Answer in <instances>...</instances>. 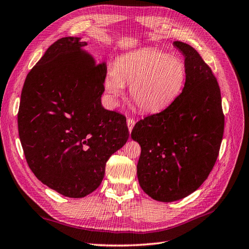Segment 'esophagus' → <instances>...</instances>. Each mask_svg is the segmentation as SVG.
<instances>
[{"instance_id": "34e87169", "label": "esophagus", "mask_w": 249, "mask_h": 249, "mask_svg": "<svg viewBox=\"0 0 249 249\" xmlns=\"http://www.w3.org/2000/svg\"><path fill=\"white\" fill-rule=\"evenodd\" d=\"M126 124H128V129L131 132L133 130V128H134V125H135V120L133 118H128V119H126Z\"/></svg>"}]
</instances>
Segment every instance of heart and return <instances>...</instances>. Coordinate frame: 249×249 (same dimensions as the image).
Wrapping results in <instances>:
<instances>
[{"mask_svg":"<svg viewBox=\"0 0 249 249\" xmlns=\"http://www.w3.org/2000/svg\"><path fill=\"white\" fill-rule=\"evenodd\" d=\"M186 64L156 48H142L120 56L107 72L105 92L111 104H117L124 84L129 95L143 112L155 113L170 106L183 92Z\"/></svg>","mask_w":249,"mask_h":249,"instance_id":"obj_1","label":"heart"}]
</instances>
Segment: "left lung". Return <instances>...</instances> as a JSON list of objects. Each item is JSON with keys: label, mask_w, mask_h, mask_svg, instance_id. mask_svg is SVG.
I'll use <instances>...</instances> for the list:
<instances>
[{"label": "left lung", "mask_w": 249, "mask_h": 249, "mask_svg": "<svg viewBox=\"0 0 249 249\" xmlns=\"http://www.w3.org/2000/svg\"><path fill=\"white\" fill-rule=\"evenodd\" d=\"M173 45L185 57L183 92L160 113L134 125L131 137L142 148L137 178L159 202H174L199 188L213 168L224 133L219 83L199 53L184 42Z\"/></svg>", "instance_id": "left-lung-1"}]
</instances>
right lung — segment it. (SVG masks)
<instances>
[{"mask_svg": "<svg viewBox=\"0 0 249 249\" xmlns=\"http://www.w3.org/2000/svg\"><path fill=\"white\" fill-rule=\"evenodd\" d=\"M77 37L57 40L28 72L18 129L30 170L68 197L99 187L110 156L129 138L125 117L101 105L106 62L97 64Z\"/></svg>", "mask_w": 249, "mask_h": 249, "instance_id": "right-lung-1", "label": "right lung"}]
</instances>
